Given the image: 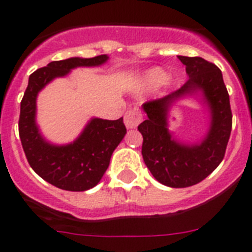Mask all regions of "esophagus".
Here are the masks:
<instances>
[{
	"label": "esophagus",
	"mask_w": 252,
	"mask_h": 252,
	"mask_svg": "<svg viewBox=\"0 0 252 252\" xmlns=\"http://www.w3.org/2000/svg\"><path fill=\"white\" fill-rule=\"evenodd\" d=\"M142 120V115L140 112L138 108H129L126 110V115H124V124L128 129H132V128H136V126L141 123Z\"/></svg>",
	"instance_id": "obj_1"
}]
</instances>
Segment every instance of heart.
<instances>
[{"label": "heart", "mask_w": 252, "mask_h": 252, "mask_svg": "<svg viewBox=\"0 0 252 252\" xmlns=\"http://www.w3.org/2000/svg\"><path fill=\"white\" fill-rule=\"evenodd\" d=\"M145 81L149 86H159L166 81V73L161 69H153L146 74Z\"/></svg>", "instance_id": "heart-1"}]
</instances>
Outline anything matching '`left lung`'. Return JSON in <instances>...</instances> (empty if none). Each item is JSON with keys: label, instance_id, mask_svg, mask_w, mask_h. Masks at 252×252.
Masks as SVG:
<instances>
[{"label": "left lung", "instance_id": "1", "mask_svg": "<svg viewBox=\"0 0 252 252\" xmlns=\"http://www.w3.org/2000/svg\"><path fill=\"white\" fill-rule=\"evenodd\" d=\"M186 65L188 78L183 86L161 99L144 104L148 119L138 126L142 134V158L152 175L167 187L184 188L200 183L215 171L225 157L233 126L230 100L222 73L201 57L178 56ZM201 90L212 111V126L199 146L176 143L167 129L169 103L186 94Z\"/></svg>", "mask_w": 252, "mask_h": 252}]
</instances>
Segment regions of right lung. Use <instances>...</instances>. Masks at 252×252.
Segmentation results:
<instances>
[{
  "mask_svg": "<svg viewBox=\"0 0 252 252\" xmlns=\"http://www.w3.org/2000/svg\"><path fill=\"white\" fill-rule=\"evenodd\" d=\"M107 55L52 61L30 76L21 102L19 137L30 166L37 175L65 191H86L99 183L110 165L111 156L126 136L123 118L118 120L93 119L80 137L66 146H55L41 138L35 124L37 93L55 77H63L76 66H96Z\"/></svg>",
  "mask_w": 252,
  "mask_h": 252,
  "instance_id": "1",
  "label": "right lung"
}]
</instances>
